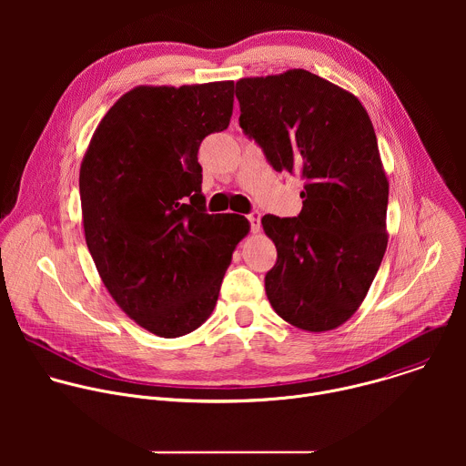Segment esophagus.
Returning <instances> with one entry per match:
<instances>
[{"mask_svg": "<svg viewBox=\"0 0 466 466\" xmlns=\"http://www.w3.org/2000/svg\"><path fill=\"white\" fill-rule=\"evenodd\" d=\"M247 219H248V223H250V230L256 234V232H259V219H261V216H259V212H252V214H248L247 216Z\"/></svg>", "mask_w": 466, "mask_h": 466, "instance_id": "34e87169", "label": "esophagus"}]
</instances>
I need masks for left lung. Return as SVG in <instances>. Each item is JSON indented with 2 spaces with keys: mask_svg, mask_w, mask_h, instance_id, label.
<instances>
[{
  "mask_svg": "<svg viewBox=\"0 0 466 466\" xmlns=\"http://www.w3.org/2000/svg\"><path fill=\"white\" fill-rule=\"evenodd\" d=\"M239 125L275 171L299 173L297 218L263 216L279 252L265 275L273 309L328 331L361 306L387 248L389 180L361 101L306 70L236 83Z\"/></svg>",
  "mask_w": 466,
  "mask_h": 466,
  "instance_id": "obj_1",
  "label": "left lung"
}]
</instances>
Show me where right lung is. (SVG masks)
Here are the masks:
<instances>
[{
	"mask_svg": "<svg viewBox=\"0 0 466 466\" xmlns=\"http://www.w3.org/2000/svg\"><path fill=\"white\" fill-rule=\"evenodd\" d=\"M234 81L137 86L99 121L81 162L83 227L116 304L166 339L214 311L236 245L238 214H207L198 146L225 130Z\"/></svg>",
	"mask_w": 466,
	"mask_h": 466,
	"instance_id": "right-lung-1",
	"label": "right lung"
}]
</instances>
